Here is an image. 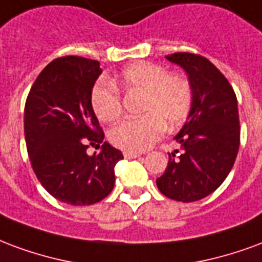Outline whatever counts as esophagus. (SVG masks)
<instances>
[{"instance_id":"34e87169","label":"esophagus","mask_w":262,"mask_h":262,"mask_svg":"<svg viewBox=\"0 0 262 262\" xmlns=\"http://www.w3.org/2000/svg\"><path fill=\"white\" fill-rule=\"evenodd\" d=\"M141 154L138 152H129V150H124V158L125 159H134V158H139Z\"/></svg>"}]
</instances>
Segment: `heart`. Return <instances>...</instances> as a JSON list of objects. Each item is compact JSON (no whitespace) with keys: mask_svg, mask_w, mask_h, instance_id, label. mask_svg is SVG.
I'll return each instance as SVG.
<instances>
[{"mask_svg":"<svg viewBox=\"0 0 262 262\" xmlns=\"http://www.w3.org/2000/svg\"><path fill=\"white\" fill-rule=\"evenodd\" d=\"M141 95L138 112L110 133L114 146L129 152L148 149L163 135L186 123L194 103V89L190 79L181 74L167 72L165 67L137 61L125 67L113 83L97 82L91 92V104L96 117L103 123H114L123 114V97Z\"/></svg>","mask_w":262,"mask_h":262,"instance_id":"heart-1","label":"heart"}]
</instances>
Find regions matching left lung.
I'll return each mask as SVG.
<instances>
[{"label":"left lung","instance_id":"1","mask_svg":"<svg viewBox=\"0 0 262 262\" xmlns=\"http://www.w3.org/2000/svg\"><path fill=\"white\" fill-rule=\"evenodd\" d=\"M166 58L186 70L194 103L176 135L181 150L169 154L156 186L170 200L194 202L215 191L234 165L240 146L237 99L226 76L205 57L174 53Z\"/></svg>","mask_w":262,"mask_h":262}]
</instances>
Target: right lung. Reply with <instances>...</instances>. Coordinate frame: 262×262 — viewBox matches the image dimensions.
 <instances>
[{"label": "right lung", "mask_w": 262, "mask_h": 262, "mask_svg": "<svg viewBox=\"0 0 262 262\" xmlns=\"http://www.w3.org/2000/svg\"><path fill=\"white\" fill-rule=\"evenodd\" d=\"M102 74L99 61L66 55L41 71L25 104V138L30 165L46 191L75 207L92 205L112 192L121 150L104 142L91 104ZM91 144L99 154H86Z\"/></svg>", "instance_id": "right-lung-1"}]
</instances>
